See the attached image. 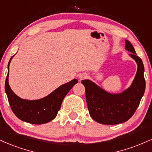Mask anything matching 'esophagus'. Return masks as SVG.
Returning <instances> with one entry per match:
<instances>
[{
  "mask_svg": "<svg viewBox=\"0 0 152 152\" xmlns=\"http://www.w3.org/2000/svg\"><path fill=\"white\" fill-rule=\"evenodd\" d=\"M88 77V74L86 73H82L79 75V79L80 80H83V79H86V78Z\"/></svg>",
  "mask_w": 152,
  "mask_h": 152,
  "instance_id": "esophagus-1",
  "label": "esophagus"
}]
</instances>
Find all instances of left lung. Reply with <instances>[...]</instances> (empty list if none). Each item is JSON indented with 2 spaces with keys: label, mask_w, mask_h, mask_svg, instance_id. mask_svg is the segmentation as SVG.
<instances>
[{
  "label": "left lung",
  "mask_w": 152,
  "mask_h": 152,
  "mask_svg": "<svg viewBox=\"0 0 152 152\" xmlns=\"http://www.w3.org/2000/svg\"><path fill=\"white\" fill-rule=\"evenodd\" d=\"M125 48L137 62V74L129 88L122 93L113 94L104 91L89 80H82L85 86L86 99L89 114L98 123L106 125L118 124L128 121L133 116L144 94L146 82L142 59L136 53L133 46L125 40Z\"/></svg>",
  "instance_id": "obj_1"
}]
</instances>
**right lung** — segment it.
I'll return each instance as SVG.
<instances>
[{
  "label": "right lung",
  "instance_id": "add662e5",
  "mask_svg": "<svg viewBox=\"0 0 152 152\" xmlns=\"http://www.w3.org/2000/svg\"><path fill=\"white\" fill-rule=\"evenodd\" d=\"M13 56H14L10 58L8 62V72L10 61ZM77 83V79H73L59 86L44 98L30 101L20 99L11 90L8 83V74L5 83V90L10 108L19 119L33 124H42L52 121L56 116L64 97Z\"/></svg>",
  "mask_w": 152,
  "mask_h": 152
}]
</instances>
